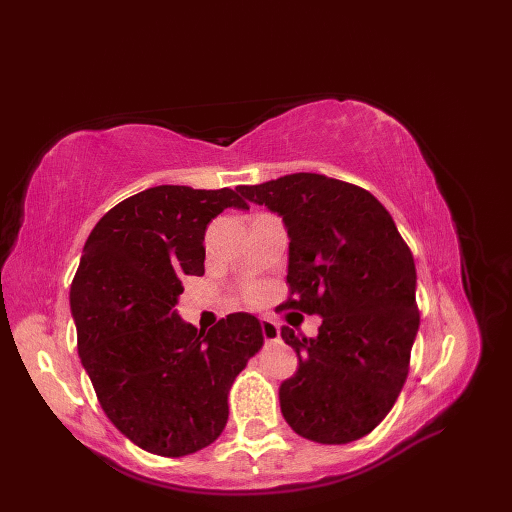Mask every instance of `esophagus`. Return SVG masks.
Segmentation results:
<instances>
[{"label":"esophagus","instance_id":"esophagus-1","mask_svg":"<svg viewBox=\"0 0 512 512\" xmlns=\"http://www.w3.org/2000/svg\"><path fill=\"white\" fill-rule=\"evenodd\" d=\"M261 334L265 338V342H276L280 340V330L274 324L272 319H261Z\"/></svg>","mask_w":512,"mask_h":512}]
</instances>
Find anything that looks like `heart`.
<instances>
[{"label": "heart", "mask_w": 512, "mask_h": 512, "mask_svg": "<svg viewBox=\"0 0 512 512\" xmlns=\"http://www.w3.org/2000/svg\"><path fill=\"white\" fill-rule=\"evenodd\" d=\"M259 292H261V290H259L257 286H251V288H249V297H251V299H257Z\"/></svg>", "instance_id": "1"}]
</instances>
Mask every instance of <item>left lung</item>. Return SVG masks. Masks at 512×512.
<instances>
[{
  "label": "left lung",
  "mask_w": 512,
  "mask_h": 512,
  "mask_svg": "<svg viewBox=\"0 0 512 512\" xmlns=\"http://www.w3.org/2000/svg\"><path fill=\"white\" fill-rule=\"evenodd\" d=\"M238 191L288 230L290 297L278 311L321 317L315 338L282 328L299 357L280 386L282 415L307 440L355 442L390 413L409 375L419 330L411 249L357 184L299 172Z\"/></svg>",
  "instance_id": "left-lung-1"
}]
</instances>
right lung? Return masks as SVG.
I'll use <instances>...</instances> for the list:
<instances>
[{"label":"right lung","instance_id":"1","mask_svg":"<svg viewBox=\"0 0 512 512\" xmlns=\"http://www.w3.org/2000/svg\"><path fill=\"white\" fill-rule=\"evenodd\" d=\"M249 209L232 188L161 184L107 211L70 288L78 355L120 432L159 456L193 454L224 432L228 392L263 344L255 315L207 334L176 313L184 276L205 274L207 224Z\"/></svg>","mask_w":512,"mask_h":512}]
</instances>
